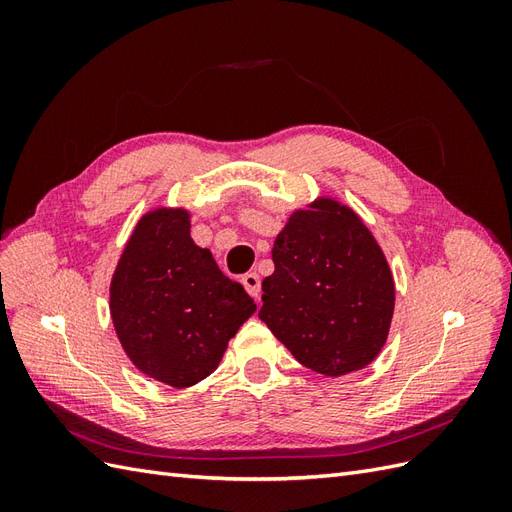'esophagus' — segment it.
Wrapping results in <instances>:
<instances>
[{
    "label": "esophagus",
    "instance_id": "esophagus-1",
    "mask_svg": "<svg viewBox=\"0 0 512 512\" xmlns=\"http://www.w3.org/2000/svg\"><path fill=\"white\" fill-rule=\"evenodd\" d=\"M241 284L245 286V290L250 292L256 301H260L262 290H260V277H258V273H252V271L245 273V275L241 277Z\"/></svg>",
    "mask_w": 512,
    "mask_h": 512
}]
</instances>
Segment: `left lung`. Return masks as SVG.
Here are the masks:
<instances>
[{
    "mask_svg": "<svg viewBox=\"0 0 512 512\" xmlns=\"http://www.w3.org/2000/svg\"><path fill=\"white\" fill-rule=\"evenodd\" d=\"M271 256L258 316L294 359L329 378L374 363L391 331L395 280L361 215L318 196L290 213Z\"/></svg>",
    "mask_w": 512,
    "mask_h": 512,
    "instance_id": "obj_1",
    "label": "left lung"
}]
</instances>
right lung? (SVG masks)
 Returning a JSON list of instances; mask_svg holds the SVG:
<instances>
[{
	"label": "right lung",
	"mask_w": 512,
	"mask_h": 512,
	"mask_svg": "<svg viewBox=\"0 0 512 512\" xmlns=\"http://www.w3.org/2000/svg\"><path fill=\"white\" fill-rule=\"evenodd\" d=\"M185 207H153L136 222L108 288L115 333L132 365L175 389L218 369L256 312L243 286L190 237Z\"/></svg>",
	"instance_id": "add662e5"
}]
</instances>
